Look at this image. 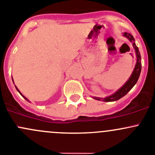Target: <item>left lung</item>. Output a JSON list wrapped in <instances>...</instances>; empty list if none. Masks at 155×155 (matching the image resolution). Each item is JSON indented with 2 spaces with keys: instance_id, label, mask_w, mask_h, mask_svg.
Masks as SVG:
<instances>
[{
  "instance_id": "8db88e82",
  "label": "left lung",
  "mask_w": 155,
  "mask_h": 155,
  "mask_svg": "<svg viewBox=\"0 0 155 155\" xmlns=\"http://www.w3.org/2000/svg\"><path fill=\"white\" fill-rule=\"evenodd\" d=\"M124 36L127 37L130 42L133 43V46L135 49V51H136L137 54V63L136 66H135L134 70L133 73H132L131 76L129 78L128 81L125 83V85L122 87L121 89H119V90L116 92H115L114 94L110 96H108L107 98L102 99L101 98H94L97 100H102L104 101H117V100L120 99L121 98H122L123 96H125L126 94L129 92L132 88H133L134 86L137 84V81H138L139 77H140V72H141V68H142V64H141V56H140V53L139 51L138 47L136 45L134 42V38L132 36L130 33H124L123 34Z\"/></svg>"
}]
</instances>
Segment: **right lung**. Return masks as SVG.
<instances>
[{"mask_svg": "<svg viewBox=\"0 0 155 155\" xmlns=\"http://www.w3.org/2000/svg\"><path fill=\"white\" fill-rule=\"evenodd\" d=\"M15 88H16V89H17V90H18V89H17V87H15ZM18 92H19V91H18ZM20 94H21V93H20ZM22 96H23V95H22ZM23 97H24V98H25V99H26V100H27V101H28V99H27V98H25V96H23Z\"/></svg>", "mask_w": 155, "mask_h": 155, "instance_id": "add662e5", "label": "right lung"}]
</instances>
